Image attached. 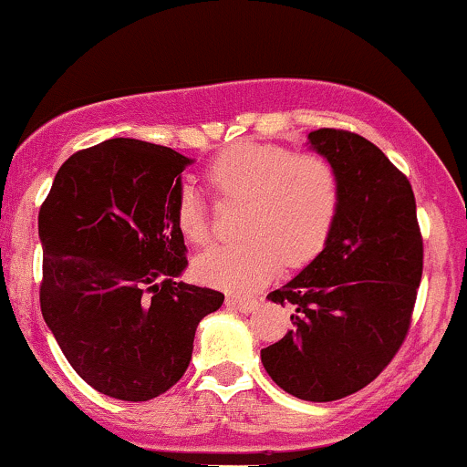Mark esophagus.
<instances>
[{"label":"esophagus","instance_id":"obj_1","mask_svg":"<svg viewBox=\"0 0 467 467\" xmlns=\"http://www.w3.org/2000/svg\"><path fill=\"white\" fill-rule=\"evenodd\" d=\"M226 305L230 309H237V312L248 314V312H252V309H256L259 301H256V298H250V296L248 298H245V296H228Z\"/></svg>","mask_w":467,"mask_h":467}]
</instances>
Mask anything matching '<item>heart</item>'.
<instances>
[{
    "label": "heart",
    "mask_w": 467,
    "mask_h": 467,
    "mask_svg": "<svg viewBox=\"0 0 467 467\" xmlns=\"http://www.w3.org/2000/svg\"><path fill=\"white\" fill-rule=\"evenodd\" d=\"M208 182L223 197L245 200L241 234L195 259V275L226 292H252L289 265H305L323 250L340 208V175L323 153H294L265 142H237L208 166ZM175 223L191 244L211 237L206 208L184 186Z\"/></svg>",
    "instance_id": "1"
}]
</instances>
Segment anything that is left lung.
<instances>
[{"label": "left lung", "instance_id": "left-lung-1", "mask_svg": "<svg viewBox=\"0 0 467 467\" xmlns=\"http://www.w3.org/2000/svg\"><path fill=\"white\" fill-rule=\"evenodd\" d=\"M309 144L340 175V208L323 252L267 294L292 305V329L261 349L289 395L334 401L371 384L410 329L423 241L409 178L367 138L316 130Z\"/></svg>", "mask_w": 467, "mask_h": 467}]
</instances>
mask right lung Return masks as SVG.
<instances>
[{"mask_svg": "<svg viewBox=\"0 0 467 467\" xmlns=\"http://www.w3.org/2000/svg\"><path fill=\"white\" fill-rule=\"evenodd\" d=\"M169 147L111 138L63 162L39 211L41 314L63 356L109 398L147 401L189 368L195 329L223 294L175 281L182 171Z\"/></svg>", "mask_w": 467, "mask_h": 467, "instance_id": "right-lung-1", "label": "right lung"}]
</instances>
